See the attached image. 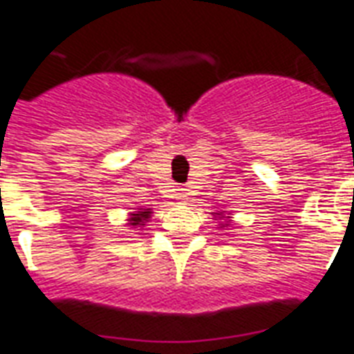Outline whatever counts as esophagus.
<instances>
[{"instance_id":"1","label":"esophagus","mask_w":354,"mask_h":354,"mask_svg":"<svg viewBox=\"0 0 354 354\" xmlns=\"http://www.w3.org/2000/svg\"><path fill=\"white\" fill-rule=\"evenodd\" d=\"M175 200H179V202H187L188 200L187 188H177V190H175Z\"/></svg>"}]
</instances>
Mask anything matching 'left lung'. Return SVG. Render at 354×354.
<instances>
[{"instance_id": "8db88e82", "label": "left lung", "mask_w": 354, "mask_h": 354, "mask_svg": "<svg viewBox=\"0 0 354 354\" xmlns=\"http://www.w3.org/2000/svg\"><path fill=\"white\" fill-rule=\"evenodd\" d=\"M213 218L215 221H221V224H218V228H228L230 226V221H232V216L230 213H226V211H218V213H213Z\"/></svg>"}]
</instances>
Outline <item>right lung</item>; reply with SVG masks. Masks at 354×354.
Here are the masks:
<instances>
[{"label":"right lung","instance_id":"1","mask_svg":"<svg viewBox=\"0 0 354 354\" xmlns=\"http://www.w3.org/2000/svg\"><path fill=\"white\" fill-rule=\"evenodd\" d=\"M152 216V209H138V211H131L128 213V226H131L133 230H139V228H143L147 223H149V218Z\"/></svg>","mask_w":354,"mask_h":354}]
</instances>
